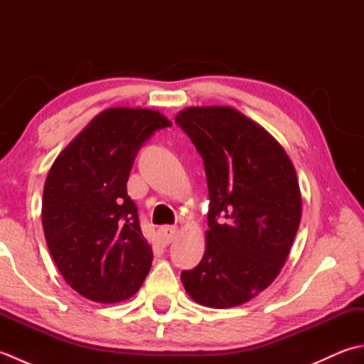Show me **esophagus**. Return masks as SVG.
<instances>
[{"label":"esophagus","mask_w":364,"mask_h":364,"mask_svg":"<svg viewBox=\"0 0 364 364\" xmlns=\"http://www.w3.org/2000/svg\"><path fill=\"white\" fill-rule=\"evenodd\" d=\"M176 236V227L175 225H164L159 228V237L162 244H170L172 239Z\"/></svg>","instance_id":"esophagus-1"}]
</instances>
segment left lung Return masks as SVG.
I'll list each match as a JSON object with an SVG mask.
<instances>
[{
  "label": "left lung",
  "mask_w": 364,
  "mask_h": 364,
  "mask_svg": "<svg viewBox=\"0 0 364 364\" xmlns=\"http://www.w3.org/2000/svg\"><path fill=\"white\" fill-rule=\"evenodd\" d=\"M175 123L202 156L210 192L206 250L181 282L205 306L245 304L275 280L296 237V170L282 145L233 107H188Z\"/></svg>",
  "instance_id": "left-lung-1"
}]
</instances>
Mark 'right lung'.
Wrapping results in <instances>:
<instances>
[{"instance_id": "right-lung-1", "label": "right lung", "mask_w": 364, "mask_h": 364, "mask_svg": "<svg viewBox=\"0 0 364 364\" xmlns=\"http://www.w3.org/2000/svg\"><path fill=\"white\" fill-rule=\"evenodd\" d=\"M172 122L151 109L112 107L92 120L46 176L42 223L65 282L100 304L141 288L153 253L127 192L141 146Z\"/></svg>"}]
</instances>
